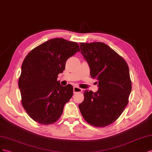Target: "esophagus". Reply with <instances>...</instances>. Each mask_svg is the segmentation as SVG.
Wrapping results in <instances>:
<instances>
[{"label": "esophagus", "mask_w": 152, "mask_h": 152, "mask_svg": "<svg viewBox=\"0 0 152 152\" xmlns=\"http://www.w3.org/2000/svg\"><path fill=\"white\" fill-rule=\"evenodd\" d=\"M73 92H74V94L81 92H82V89L81 88H80V87H77V86H74Z\"/></svg>", "instance_id": "obj_1"}]
</instances>
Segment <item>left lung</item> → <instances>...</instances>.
<instances>
[{
    "mask_svg": "<svg viewBox=\"0 0 152 152\" xmlns=\"http://www.w3.org/2000/svg\"><path fill=\"white\" fill-rule=\"evenodd\" d=\"M80 45L81 53L89 65L90 76L97 80L99 87L97 92L85 91L80 110L89 124L106 127L118 118L129 102L132 83L128 65L104 43Z\"/></svg>",
    "mask_w": 152,
    "mask_h": 152,
    "instance_id": "left-lung-1",
    "label": "left lung"
}]
</instances>
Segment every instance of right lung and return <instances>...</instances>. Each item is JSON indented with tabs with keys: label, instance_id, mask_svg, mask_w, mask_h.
<instances>
[{
	"label": "right lung",
	"instance_id": "right-lung-1",
	"mask_svg": "<svg viewBox=\"0 0 152 152\" xmlns=\"http://www.w3.org/2000/svg\"><path fill=\"white\" fill-rule=\"evenodd\" d=\"M80 51L77 42L63 38L51 39L28 53L21 66L18 80L21 104L28 116L40 124L57 122L64 106L73 95L70 84L57 81L67 60Z\"/></svg>",
	"mask_w": 152,
	"mask_h": 152
}]
</instances>
